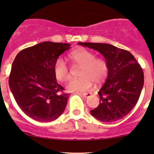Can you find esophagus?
<instances>
[{
  "label": "esophagus",
  "mask_w": 154,
  "mask_h": 154,
  "mask_svg": "<svg viewBox=\"0 0 154 154\" xmlns=\"http://www.w3.org/2000/svg\"><path fill=\"white\" fill-rule=\"evenodd\" d=\"M82 95H83V96L85 97V98H88L89 96H91V95H92V93H82Z\"/></svg>",
  "instance_id": "1"
}]
</instances>
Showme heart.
I'll return each mask as SVG.
<instances>
[{"label": "heart", "instance_id": "obj_1", "mask_svg": "<svg viewBox=\"0 0 154 154\" xmlns=\"http://www.w3.org/2000/svg\"><path fill=\"white\" fill-rule=\"evenodd\" d=\"M69 58L76 66H82L79 77L72 79L66 86L69 92L85 93L91 89L93 82L95 85L103 83L109 75V64L105 59L96 58L92 51L83 48L76 49L69 55ZM54 73L59 82H66L71 78L69 69L61 59H58L54 65Z\"/></svg>", "mask_w": 154, "mask_h": 154}]
</instances>
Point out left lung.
I'll use <instances>...</instances> for the list:
<instances>
[{
    "label": "left lung",
    "instance_id": "left-lung-1",
    "mask_svg": "<svg viewBox=\"0 0 154 154\" xmlns=\"http://www.w3.org/2000/svg\"><path fill=\"white\" fill-rule=\"evenodd\" d=\"M101 54L109 64V75L98 95L100 103L91 114L104 122L122 119L135 107L144 84L142 68L132 55L110 44L78 43Z\"/></svg>",
    "mask_w": 154,
    "mask_h": 154
}]
</instances>
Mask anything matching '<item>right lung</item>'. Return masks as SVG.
<instances>
[{
  "mask_svg": "<svg viewBox=\"0 0 154 154\" xmlns=\"http://www.w3.org/2000/svg\"><path fill=\"white\" fill-rule=\"evenodd\" d=\"M69 48V43L43 42L16 56L8 84L16 102L29 117L48 122L62 114L69 94H58L64 89L57 83L54 65Z\"/></svg>",
  "mask_w": 154,
  "mask_h": 154,
  "instance_id": "right-lung-1",
  "label": "right lung"
}]
</instances>
